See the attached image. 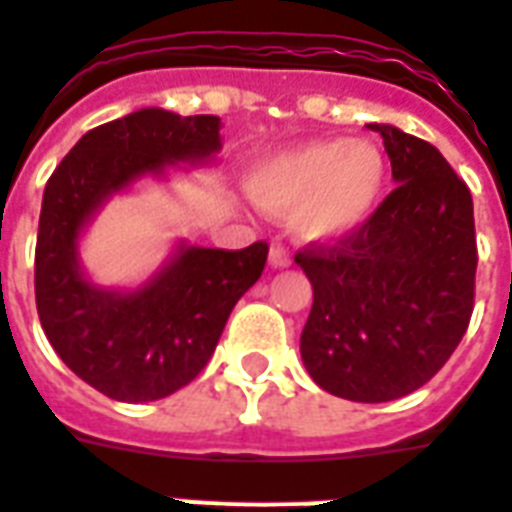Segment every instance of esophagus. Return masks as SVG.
Listing matches in <instances>:
<instances>
[{"instance_id":"obj_1","label":"esophagus","mask_w":512,"mask_h":512,"mask_svg":"<svg viewBox=\"0 0 512 512\" xmlns=\"http://www.w3.org/2000/svg\"><path fill=\"white\" fill-rule=\"evenodd\" d=\"M268 260H271V266L274 268H287L290 263H293V257H290V252H287L282 244L271 246V255H268Z\"/></svg>"}]
</instances>
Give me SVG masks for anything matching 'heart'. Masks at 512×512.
Segmentation results:
<instances>
[{
  "instance_id": "b5f03b06",
  "label": "heart",
  "mask_w": 512,
  "mask_h": 512,
  "mask_svg": "<svg viewBox=\"0 0 512 512\" xmlns=\"http://www.w3.org/2000/svg\"><path fill=\"white\" fill-rule=\"evenodd\" d=\"M257 206L290 217L306 241L342 238L372 217L385 189V160L369 140H304L246 170Z\"/></svg>"
}]
</instances>
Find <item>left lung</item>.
Wrapping results in <instances>:
<instances>
[{
	"mask_svg": "<svg viewBox=\"0 0 512 512\" xmlns=\"http://www.w3.org/2000/svg\"><path fill=\"white\" fill-rule=\"evenodd\" d=\"M393 189L358 230L295 255L314 290L301 333L306 372L350 401H393L445 366L475 306L472 195L431 143L369 124Z\"/></svg>",
	"mask_w": 512,
	"mask_h": 512,
	"instance_id": "8db88e82",
	"label": "left lung"
}]
</instances>
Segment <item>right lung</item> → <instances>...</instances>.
I'll use <instances>...</instances> for the list:
<instances>
[{
  "label": "right lung",
  "instance_id": "right-lung-1",
  "mask_svg": "<svg viewBox=\"0 0 512 512\" xmlns=\"http://www.w3.org/2000/svg\"><path fill=\"white\" fill-rule=\"evenodd\" d=\"M222 149L217 116L143 108L100 124L51 173L34 249V301L48 342L83 382L116 401H154L195 380L238 298L266 268L268 244L179 252L130 293L81 271L78 238L102 203L140 176L203 165Z\"/></svg>",
  "mask_w": 512,
  "mask_h": 512
}]
</instances>
